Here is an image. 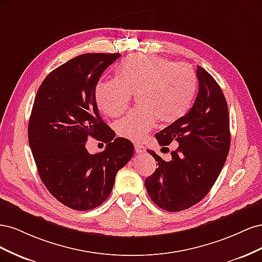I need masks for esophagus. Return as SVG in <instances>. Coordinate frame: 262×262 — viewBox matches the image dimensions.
<instances>
[{
  "label": "esophagus",
  "instance_id": "esophagus-1",
  "mask_svg": "<svg viewBox=\"0 0 262 262\" xmlns=\"http://www.w3.org/2000/svg\"><path fill=\"white\" fill-rule=\"evenodd\" d=\"M134 149H136V153L142 154L145 152V147L142 144H134Z\"/></svg>",
  "mask_w": 262,
  "mask_h": 262
}]
</instances>
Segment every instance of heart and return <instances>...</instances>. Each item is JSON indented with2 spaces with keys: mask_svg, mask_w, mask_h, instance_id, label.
Here are the masks:
<instances>
[{
  "mask_svg": "<svg viewBox=\"0 0 262 262\" xmlns=\"http://www.w3.org/2000/svg\"><path fill=\"white\" fill-rule=\"evenodd\" d=\"M196 90V74L187 63L156 55L131 54L117 68L116 80L100 81L95 100L100 112L118 117L136 95L138 107L115 123L119 137L139 142L153 128L175 122L190 107Z\"/></svg>",
  "mask_w": 262,
  "mask_h": 262,
  "instance_id": "heart-1",
  "label": "heart"
}]
</instances>
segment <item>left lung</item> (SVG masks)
Masks as SVG:
<instances>
[{"label": "left lung", "mask_w": 262, "mask_h": 262, "mask_svg": "<svg viewBox=\"0 0 262 262\" xmlns=\"http://www.w3.org/2000/svg\"><path fill=\"white\" fill-rule=\"evenodd\" d=\"M199 92L191 109L155 134L161 146L177 142L170 161L154 150L147 152L158 167L145 179L152 201L163 210L178 212L191 208L209 193L223 168L231 146L228 107L212 75L198 66Z\"/></svg>", "instance_id": "1"}]
</instances>
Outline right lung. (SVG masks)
I'll return each mask as SVG.
<instances>
[{
    "label": "right lung",
    "mask_w": 262,
    "mask_h": 262,
    "mask_svg": "<svg viewBox=\"0 0 262 262\" xmlns=\"http://www.w3.org/2000/svg\"><path fill=\"white\" fill-rule=\"evenodd\" d=\"M120 53H85L47 75L39 86L28 123V142L38 173L49 192L66 207L93 210L112 192L119 169L134 154L129 140L102 121L95 87ZM106 148L92 156L85 141Z\"/></svg>",
    "instance_id": "1"
}]
</instances>
